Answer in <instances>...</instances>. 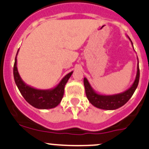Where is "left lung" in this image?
I'll use <instances>...</instances> for the list:
<instances>
[{
	"label": "left lung",
	"instance_id": "left-lung-1",
	"mask_svg": "<svg viewBox=\"0 0 149 149\" xmlns=\"http://www.w3.org/2000/svg\"><path fill=\"white\" fill-rule=\"evenodd\" d=\"M129 40L133 43L130 38L128 37ZM139 76H140V72L139 68V60L137 64V72L136 75L135 80L132 85L128 89L121 93L111 94V95H106V94H102L97 93L94 90L91 84H89V81L86 77L84 78V85L85 88V93L87 95L88 100L93 106L97 108L101 109L104 110H114L119 109L123 105H124L126 102L130 100L132 97L133 94L135 92L136 89L138 87Z\"/></svg>",
	"mask_w": 149,
	"mask_h": 149
}]
</instances>
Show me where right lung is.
I'll return each mask as SVG.
<instances>
[{
  "instance_id": "1",
  "label": "right lung",
  "mask_w": 149,
  "mask_h": 149,
  "mask_svg": "<svg viewBox=\"0 0 149 149\" xmlns=\"http://www.w3.org/2000/svg\"><path fill=\"white\" fill-rule=\"evenodd\" d=\"M18 51L19 49L17 52L14 63L13 76L15 84L22 96L30 105L39 109L55 108L61 102L65 92V84L72 74L73 71L65 75L60 83L54 88L49 89H36L24 82L19 74L17 68V55Z\"/></svg>"
}]
</instances>
